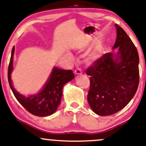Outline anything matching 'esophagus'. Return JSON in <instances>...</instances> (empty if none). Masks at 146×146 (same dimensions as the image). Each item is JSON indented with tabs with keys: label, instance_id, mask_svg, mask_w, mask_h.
I'll use <instances>...</instances> for the list:
<instances>
[{
	"label": "esophagus",
	"instance_id": "34e87169",
	"mask_svg": "<svg viewBox=\"0 0 146 146\" xmlns=\"http://www.w3.org/2000/svg\"><path fill=\"white\" fill-rule=\"evenodd\" d=\"M74 73H75V74H76V75H80V74H82V70H81V69H80V68H76V70H75Z\"/></svg>",
	"mask_w": 146,
	"mask_h": 146
}]
</instances>
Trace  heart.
<instances>
[{"instance_id": "1", "label": "heart", "mask_w": 146, "mask_h": 146, "mask_svg": "<svg viewBox=\"0 0 146 146\" xmlns=\"http://www.w3.org/2000/svg\"><path fill=\"white\" fill-rule=\"evenodd\" d=\"M95 56H96V54H95Z\"/></svg>"}]
</instances>
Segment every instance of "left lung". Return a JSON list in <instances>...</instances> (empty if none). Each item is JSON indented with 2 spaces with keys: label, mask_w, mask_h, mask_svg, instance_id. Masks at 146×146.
Instances as JSON below:
<instances>
[{
  "label": "left lung",
  "mask_w": 146,
  "mask_h": 146,
  "mask_svg": "<svg viewBox=\"0 0 146 146\" xmlns=\"http://www.w3.org/2000/svg\"><path fill=\"white\" fill-rule=\"evenodd\" d=\"M113 48L119 47L117 59L111 52L102 55L87 68L90 76L88 101L95 113L110 116L126 107L139 83V56L134 44L118 25ZM119 60L120 62H118Z\"/></svg>",
  "instance_id": "8db88e82"
}]
</instances>
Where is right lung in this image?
Listing matches in <instances>:
<instances>
[{
  "label": "right lung",
  "instance_id": "1",
  "mask_svg": "<svg viewBox=\"0 0 146 146\" xmlns=\"http://www.w3.org/2000/svg\"><path fill=\"white\" fill-rule=\"evenodd\" d=\"M15 47L12 49L9 66L8 70V78L9 85L17 101L29 113L37 117H47L55 112L57 107L61 104L63 88L66 82L74 78V74L71 70L54 68L48 82L44 89L37 95L26 97L19 94L12 84L10 74L13 69V54Z\"/></svg>",
  "mask_w": 146,
  "mask_h": 146
}]
</instances>
